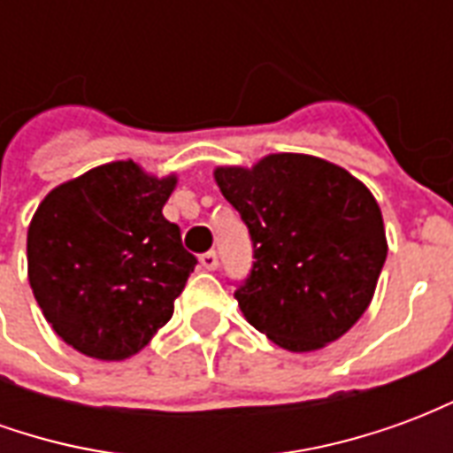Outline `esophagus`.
Masks as SVG:
<instances>
[{
	"label": "esophagus",
	"mask_w": 453,
	"mask_h": 453,
	"mask_svg": "<svg viewBox=\"0 0 453 453\" xmlns=\"http://www.w3.org/2000/svg\"><path fill=\"white\" fill-rule=\"evenodd\" d=\"M198 262H201V266H203L206 272H216V269H218V255H216V252H206V255H201V259H198Z\"/></svg>",
	"instance_id": "1"
}]
</instances>
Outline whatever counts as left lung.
Here are the masks:
<instances>
[{"label":"left lung","instance_id":"obj_1","mask_svg":"<svg viewBox=\"0 0 453 453\" xmlns=\"http://www.w3.org/2000/svg\"><path fill=\"white\" fill-rule=\"evenodd\" d=\"M213 179L255 245L252 274L235 291L247 323L296 354L323 349L351 330L388 255L383 216L366 184L301 152L216 167Z\"/></svg>","mask_w":453,"mask_h":453}]
</instances>
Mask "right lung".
<instances>
[{
	"label": "right lung",
	"instance_id": "1",
	"mask_svg": "<svg viewBox=\"0 0 453 453\" xmlns=\"http://www.w3.org/2000/svg\"><path fill=\"white\" fill-rule=\"evenodd\" d=\"M177 174L116 159L55 187L28 237V284L55 334L84 357L138 354L174 313L196 257L162 208Z\"/></svg>",
	"mask_w": 453,
	"mask_h": 453
}]
</instances>
